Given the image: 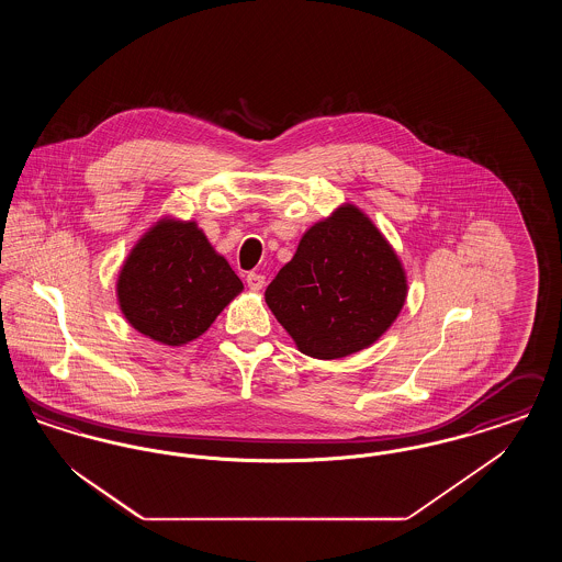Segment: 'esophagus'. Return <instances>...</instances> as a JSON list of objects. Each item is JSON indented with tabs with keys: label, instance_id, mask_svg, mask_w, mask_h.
Returning a JSON list of instances; mask_svg holds the SVG:
<instances>
[{
	"label": "esophagus",
	"instance_id": "esophagus-1",
	"mask_svg": "<svg viewBox=\"0 0 562 562\" xmlns=\"http://www.w3.org/2000/svg\"><path fill=\"white\" fill-rule=\"evenodd\" d=\"M246 284H248V289H252V291H261V289L266 286V276L250 271V273L246 276Z\"/></svg>",
	"mask_w": 562,
	"mask_h": 562
}]
</instances>
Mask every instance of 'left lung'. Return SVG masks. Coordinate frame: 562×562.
Returning a JSON list of instances; mask_svg holds the SVG:
<instances>
[{
  "label": "left lung",
  "instance_id": "obj_1",
  "mask_svg": "<svg viewBox=\"0 0 562 562\" xmlns=\"http://www.w3.org/2000/svg\"><path fill=\"white\" fill-rule=\"evenodd\" d=\"M406 293L392 244L360 209L344 204L303 234L266 303L299 351L337 360L373 346L398 318Z\"/></svg>",
  "mask_w": 562,
  "mask_h": 562
}]
</instances>
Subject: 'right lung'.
I'll return each mask as SVG.
<instances>
[{"mask_svg":"<svg viewBox=\"0 0 562 562\" xmlns=\"http://www.w3.org/2000/svg\"><path fill=\"white\" fill-rule=\"evenodd\" d=\"M244 284L195 221L160 218L117 276V303L140 335L186 346L204 335Z\"/></svg>","mask_w":562,"mask_h":562,"instance_id":"right-lung-1","label":"right lung"}]
</instances>
